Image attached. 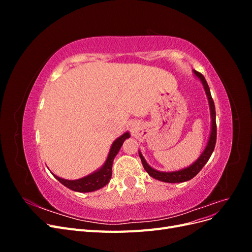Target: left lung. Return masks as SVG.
<instances>
[{
  "label": "left lung",
  "mask_w": 252,
  "mask_h": 252,
  "mask_svg": "<svg viewBox=\"0 0 252 252\" xmlns=\"http://www.w3.org/2000/svg\"><path fill=\"white\" fill-rule=\"evenodd\" d=\"M194 74L196 75L197 78H199L205 88L206 91V94L208 96V101H209V105H210V111H211V119H212V127H211V133H210V138L207 144V147H206L205 151L201 155V157L197 158V161L192 164L191 166H189L188 168L185 169H182L180 171H174V172H161V171H158L154 168H151V167L146 163L145 161V158H143V156L141 155L140 152V158H141V161L143 164V167L145 168V170L147 171V173L152 177L154 179H157L158 181H162V182H166V183H182V182H186L191 180L192 178H194L195 175L201 171V169L204 167V165L208 162L209 158L212 155V151L215 150V146H216V142H217V123H216V107H215V102L212 100V96L210 94V89L207 82H206L204 75L196 71L193 70Z\"/></svg>",
  "instance_id": "1"
}]
</instances>
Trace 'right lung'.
Listing matches in <instances>:
<instances>
[{
    "label": "right lung",
    "mask_w": 252,
    "mask_h": 252,
    "mask_svg": "<svg viewBox=\"0 0 252 252\" xmlns=\"http://www.w3.org/2000/svg\"><path fill=\"white\" fill-rule=\"evenodd\" d=\"M127 138H129L128 132L124 133L123 135H121L119 139H117L113 142L112 146L110 148V151H109L108 158H107V159H106V163L100 170L91 173L85 178L80 179V180H75V181L64 180V179H61V178L57 177V175H55V174L53 175H55L56 179L60 183H62L64 186L73 190V191L90 192V191H94V190H96V189H100V188L104 187L109 182V180L111 178L113 158L118 155L121 146L123 145V142Z\"/></svg>",
    "instance_id": "add662e5"
}]
</instances>
